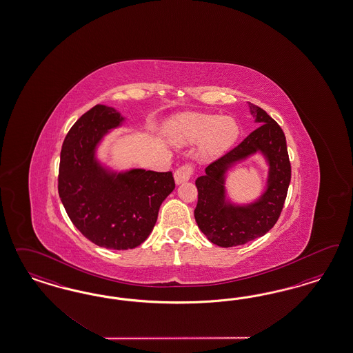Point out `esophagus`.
Wrapping results in <instances>:
<instances>
[{
    "instance_id": "esophagus-1",
    "label": "esophagus",
    "mask_w": 353,
    "mask_h": 353,
    "mask_svg": "<svg viewBox=\"0 0 353 353\" xmlns=\"http://www.w3.org/2000/svg\"><path fill=\"white\" fill-rule=\"evenodd\" d=\"M192 173H194L192 164H183L177 171L174 172V181L176 183L188 181V180H190Z\"/></svg>"
}]
</instances>
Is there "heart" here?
<instances>
[{"instance_id":"b5f03b06","label":"heart","mask_w":353,"mask_h":353,"mask_svg":"<svg viewBox=\"0 0 353 353\" xmlns=\"http://www.w3.org/2000/svg\"><path fill=\"white\" fill-rule=\"evenodd\" d=\"M170 132L180 143L201 141V154L214 158L234 143L238 125L233 119L216 114H185L172 121Z\"/></svg>"}]
</instances>
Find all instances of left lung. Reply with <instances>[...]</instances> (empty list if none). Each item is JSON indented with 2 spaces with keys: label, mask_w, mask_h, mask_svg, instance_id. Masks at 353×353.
<instances>
[{
  "label": "left lung",
  "mask_w": 353,
  "mask_h": 353,
  "mask_svg": "<svg viewBox=\"0 0 353 353\" xmlns=\"http://www.w3.org/2000/svg\"><path fill=\"white\" fill-rule=\"evenodd\" d=\"M254 118L260 124L239 145L212 161L205 174L195 180L198 203L194 210L199 229L212 243L221 247L245 245L267 234L282 212L288 196L291 164L282 128L263 108L250 103ZM260 149L270 161L268 188L262 199L251 206L235 208L224 202L223 174L235 161Z\"/></svg>",
  "instance_id": "left-lung-1"
}]
</instances>
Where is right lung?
Here are the masks:
<instances>
[{
	"instance_id": "add662e5",
	"label": "right lung",
	"mask_w": 353,
	"mask_h": 353,
	"mask_svg": "<svg viewBox=\"0 0 353 353\" xmlns=\"http://www.w3.org/2000/svg\"><path fill=\"white\" fill-rule=\"evenodd\" d=\"M121 121L112 107L86 111L64 139L58 174V192L72 224L97 246L111 250L139 246L174 189L171 171L132 170L115 176L98 165L97 143Z\"/></svg>"
}]
</instances>
